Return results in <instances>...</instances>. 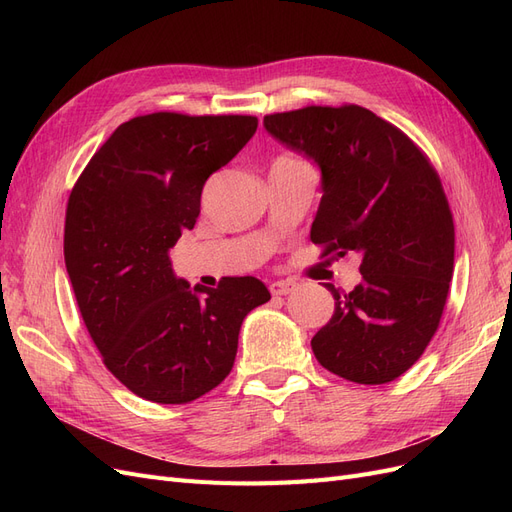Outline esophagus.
<instances>
[{
	"label": "esophagus",
	"mask_w": 512,
	"mask_h": 512,
	"mask_svg": "<svg viewBox=\"0 0 512 512\" xmlns=\"http://www.w3.org/2000/svg\"><path fill=\"white\" fill-rule=\"evenodd\" d=\"M294 288H297V284L290 282V280H280V282H273L269 286L273 297H284V294H290Z\"/></svg>",
	"instance_id": "obj_1"
}]
</instances>
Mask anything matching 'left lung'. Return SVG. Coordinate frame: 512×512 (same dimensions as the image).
I'll list each match as a JSON object with an SVG mask.
<instances>
[{
	"label": "left lung",
	"instance_id": "1",
	"mask_svg": "<svg viewBox=\"0 0 512 512\" xmlns=\"http://www.w3.org/2000/svg\"><path fill=\"white\" fill-rule=\"evenodd\" d=\"M265 128L320 168L309 237L324 254L361 256L352 292L324 284L335 312L312 339L318 363L356 384L399 378L438 331L453 277L455 226L438 173L404 132L356 104L267 115Z\"/></svg>",
	"mask_w": 512,
	"mask_h": 512
}]
</instances>
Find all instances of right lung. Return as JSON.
<instances>
[{
  "instance_id": "obj_1",
  "label": "right lung",
  "mask_w": 512,
  "mask_h": 512,
  "mask_svg": "<svg viewBox=\"0 0 512 512\" xmlns=\"http://www.w3.org/2000/svg\"><path fill=\"white\" fill-rule=\"evenodd\" d=\"M258 128L250 115L134 117L94 153L68 198L64 258L85 327L108 371L156 404H188L235 365L243 318L271 294L256 277L218 288L170 262L200 213L205 181Z\"/></svg>"
}]
</instances>
